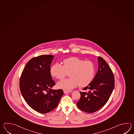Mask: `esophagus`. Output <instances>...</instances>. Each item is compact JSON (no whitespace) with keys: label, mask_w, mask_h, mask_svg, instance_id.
I'll return each mask as SVG.
<instances>
[{"label":"esophagus","mask_w":134,"mask_h":134,"mask_svg":"<svg viewBox=\"0 0 134 134\" xmlns=\"http://www.w3.org/2000/svg\"><path fill=\"white\" fill-rule=\"evenodd\" d=\"M63 92L64 93H70L71 92V91H68V90H63Z\"/></svg>","instance_id":"1"}]
</instances>
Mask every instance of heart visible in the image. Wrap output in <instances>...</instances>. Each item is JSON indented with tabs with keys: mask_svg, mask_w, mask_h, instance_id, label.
<instances>
[{
	"mask_svg": "<svg viewBox=\"0 0 134 134\" xmlns=\"http://www.w3.org/2000/svg\"><path fill=\"white\" fill-rule=\"evenodd\" d=\"M63 62V65L55 63L50 70L51 75L58 79H63L69 73L70 78L59 81L57 85L58 88L71 90L77 85L85 87L92 82L95 74V67L92 62L71 57Z\"/></svg>",
	"mask_w": 134,
	"mask_h": 134,
	"instance_id": "b5f03b06",
	"label": "heart"
}]
</instances>
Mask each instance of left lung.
Wrapping results in <instances>:
<instances>
[{"label":"left lung","mask_w":134,"mask_h":134,"mask_svg":"<svg viewBox=\"0 0 134 134\" xmlns=\"http://www.w3.org/2000/svg\"><path fill=\"white\" fill-rule=\"evenodd\" d=\"M98 69L92 82L80 92L77 106L81 110L93 113L104 106L110 97L114 87V76L110 67L98 57Z\"/></svg>","instance_id":"8db88e82"}]
</instances>
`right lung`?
<instances>
[{"mask_svg":"<svg viewBox=\"0 0 134 134\" xmlns=\"http://www.w3.org/2000/svg\"><path fill=\"white\" fill-rule=\"evenodd\" d=\"M54 56L33 58L24 67L20 79V89L28 105L41 113L56 108L63 95L62 89L51 88L55 85L50 72Z\"/></svg>","mask_w":134,"mask_h":134,"instance_id":"add662e5","label":"right lung"}]
</instances>
